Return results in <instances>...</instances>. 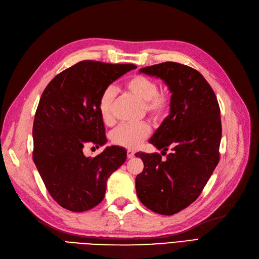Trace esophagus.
I'll list each match as a JSON object with an SVG mask.
<instances>
[{"label": "esophagus", "instance_id": "esophagus-1", "mask_svg": "<svg viewBox=\"0 0 259 259\" xmlns=\"http://www.w3.org/2000/svg\"><path fill=\"white\" fill-rule=\"evenodd\" d=\"M135 156V151H132V150H127V158L128 159H133Z\"/></svg>", "mask_w": 259, "mask_h": 259}]
</instances>
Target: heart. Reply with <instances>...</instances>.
<instances>
[{"instance_id": "heart-1", "label": "heart", "mask_w": 259, "mask_h": 259, "mask_svg": "<svg viewBox=\"0 0 259 259\" xmlns=\"http://www.w3.org/2000/svg\"><path fill=\"white\" fill-rule=\"evenodd\" d=\"M125 89L132 95L144 101L146 113L154 121L165 117L171 107V96L167 92H159V84L151 77L136 74L125 83ZM115 93L112 88H107L101 93L98 101V111L101 120L107 125L114 122L113 101ZM151 133L150 125L146 122L138 124H123L111 133V142L126 149H136L142 145Z\"/></svg>"}]
</instances>
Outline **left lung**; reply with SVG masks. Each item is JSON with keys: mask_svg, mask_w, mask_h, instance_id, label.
Here are the masks:
<instances>
[{"mask_svg": "<svg viewBox=\"0 0 259 259\" xmlns=\"http://www.w3.org/2000/svg\"><path fill=\"white\" fill-rule=\"evenodd\" d=\"M139 71L164 81L171 107L149 140L161 154H135L144 162L137 197L154 213L174 215L198 199L219 162L221 109L213 89L191 67L167 61ZM168 148L172 152L163 160Z\"/></svg>", "mask_w": 259, "mask_h": 259, "instance_id": "1", "label": "left lung"}]
</instances>
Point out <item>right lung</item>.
<instances>
[{"label": "right lung", "instance_id": "1", "mask_svg": "<svg viewBox=\"0 0 259 259\" xmlns=\"http://www.w3.org/2000/svg\"><path fill=\"white\" fill-rule=\"evenodd\" d=\"M135 65L83 60L46 86L33 122V161L46 189L60 206L89 210L104 200L107 180L126 160L124 148L107 147L95 158L85 146L107 143L98 111L103 93Z\"/></svg>", "mask_w": 259, "mask_h": 259}]
</instances>
